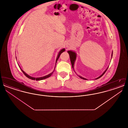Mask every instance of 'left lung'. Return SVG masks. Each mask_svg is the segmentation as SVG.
Instances as JSON below:
<instances>
[{
	"mask_svg": "<svg viewBox=\"0 0 128 128\" xmlns=\"http://www.w3.org/2000/svg\"><path fill=\"white\" fill-rule=\"evenodd\" d=\"M68 53L69 54V55H70V62H71V63H72V67L73 68L74 67V62L75 61V60H76V53L74 52H73V51H68ZM112 56H113V53H112ZM108 67L106 68V70L104 72V73L101 75V76H100L99 77H98V78H96V80L98 79H99V78H101L103 75L105 73V72H106V71L107 70H108ZM81 78V79H82L85 80H87L86 79H85V78H83V77H81V76H79Z\"/></svg>",
	"mask_w": 128,
	"mask_h": 128,
	"instance_id": "1",
	"label": "left lung"
}]
</instances>
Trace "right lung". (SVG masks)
I'll use <instances>...</instances> for the list:
<instances>
[{
	"mask_svg": "<svg viewBox=\"0 0 128 128\" xmlns=\"http://www.w3.org/2000/svg\"><path fill=\"white\" fill-rule=\"evenodd\" d=\"M65 49H62V50H60V51L59 52V53H58V56H57V58H56V61L57 60H58V59L59 58H60V55H61V53H63L64 51H65ZM20 68V70H21L22 72L24 73V74L27 77V78H28L29 79H30L33 80H42L45 79H46V78H48L50 76H51V75L52 74V73L53 72H52V73H50V74H49L48 75H46V76H44V77H40V78H34V77H30V76L29 75H28V74H27L25 72H24Z\"/></svg>",
	"mask_w": 128,
	"mask_h": 128,
	"instance_id": "1",
	"label": "right lung"
}]
</instances>
